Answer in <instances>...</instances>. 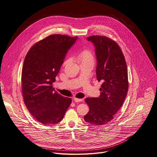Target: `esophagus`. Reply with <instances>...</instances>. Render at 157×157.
I'll return each mask as SVG.
<instances>
[{
	"label": "esophagus",
	"instance_id": "1",
	"mask_svg": "<svg viewBox=\"0 0 157 157\" xmlns=\"http://www.w3.org/2000/svg\"><path fill=\"white\" fill-rule=\"evenodd\" d=\"M73 100L75 101V102H82L83 101L82 99H78V98H74Z\"/></svg>",
	"mask_w": 157,
	"mask_h": 157
}]
</instances>
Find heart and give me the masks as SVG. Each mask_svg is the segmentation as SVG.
<instances>
[{
	"label": "heart",
	"mask_w": 157,
	"mask_h": 157,
	"mask_svg": "<svg viewBox=\"0 0 157 157\" xmlns=\"http://www.w3.org/2000/svg\"><path fill=\"white\" fill-rule=\"evenodd\" d=\"M77 59L81 63H94V55L92 51L89 49H86L80 52L77 56ZM70 59L67 58L64 62V65L68 64Z\"/></svg>",
	"instance_id": "1"
}]
</instances>
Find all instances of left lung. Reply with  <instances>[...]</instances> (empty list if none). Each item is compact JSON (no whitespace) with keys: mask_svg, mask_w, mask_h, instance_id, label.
Returning <instances> with one entry per match:
<instances>
[{"mask_svg":"<svg viewBox=\"0 0 157 157\" xmlns=\"http://www.w3.org/2000/svg\"><path fill=\"white\" fill-rule=\"evenodd\" d=\"M87 40L94 46L96 78L103 83L98 98L85 99L89 111L84 119L89 124L99 126L113 120L123 104L128 87L127 64L116 41L100 35L90 36Z\"/></svg>","mask_w":157,"mask_h":157,"instance_id":"left-lung-1","label":"left lung"}]
</instances>
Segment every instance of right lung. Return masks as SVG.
<instances>
[{"instance_id":"obj_1","label":"right lung","mask_w":157,"mask_h":157,"mask_svg":"<svg viewBox=\"0 0 157 157\" xmlns=\"http://www.w3.org/2000/svg\"><path fill=\"white\" fill-rule=\"evenodd\" d=\"M77 38L50 35L36 43L25 58L21 79L24 102L32 116L43 124L59 122L71 103V98L55 91L53 83Z\"/></svg>"}]
</instances>
